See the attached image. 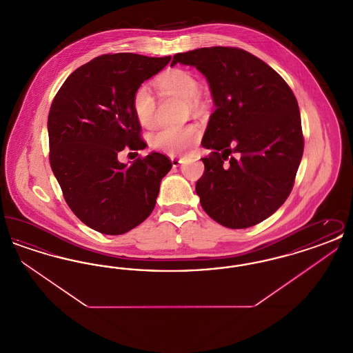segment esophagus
<instances>
[{"label":"esophagus","mask_w":353,"mask_h":353,"mask_svg":"<svg viewBox=\"0 0 353 353\" xmlns=\"http://www.w3.org/2000/svg\"><path fill=\"white\" fill-rule=\"evenodd\" d=\"M170 161H172V165H173L174 168H176V167H180V165L183 164V159H177V157H172Z\"/></svg>","instance_id":"34e87169"}]
</instances>
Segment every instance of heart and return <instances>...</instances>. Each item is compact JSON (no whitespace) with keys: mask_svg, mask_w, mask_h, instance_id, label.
Listing matches in <instances>:
<instances>
[{"mask_svg":"<svg viewBox=\"0 0 353 353\" xmlns=\"http://www.w3.org/2000/svg\"><path fill=\"white\" fill-rule=\"evenodd\" d=\"M157 88L163 94L176 95L188 103L192 110H199L201 101L196 97L200 91L199 81L186 70L172 68L161 74L156 81ZM134 118L143 127H151L154 123L156 101L151 90L143 84L136 88L132 97ZM200 139V128L196 124H185L180 127L161 128L150 136V144L154 151L169 156L183 153Z\"/></svg>","mask_w":353,"mask_h":353,"instance_id":"1","label":"heart"}]
</instances>
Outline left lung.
I'll return each mask as SVG.
<instances>
[{
	"mask_svg": "<svg viewBox=\"0 0 353 353\" xmlns=\"http://www.w3.org/2000/svg\"><path fill=\"white\" fill-rule=\"evenodd\" d=\"M202 72L216 111L202 147L205 172L196 184L202 209L225 228L269 219L287 200L302 160L298 101L268 63L236 48H202L173 57Z\"/></svg>",
	"mask_w": 353,
	"mask_h": 353,
	"instance_id": "8db88e82",
	"label": "left lung"
}]
</instances>
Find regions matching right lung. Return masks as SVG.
<instances>
[{
	"label": "right lung",
	"instance_id": "right-lung-1",
	"mask_svg": "<svg viewBox=\"0 0 353 353\" xmlns=\"http://www.w3.org/2000/svg\"><path fill=\"white\" fill-rule=\"evenodd\" d=\"M170 57L104 54L77 68L57 92L48 119L51 169L72 213L101 234L130 232L151 214L172 163L152 152L131 164L128 147H147L134 118L137 87L165 68Z\"/></svg>",
	"mask_w": 353,
	"mask_h": 353
}]
</instances>
